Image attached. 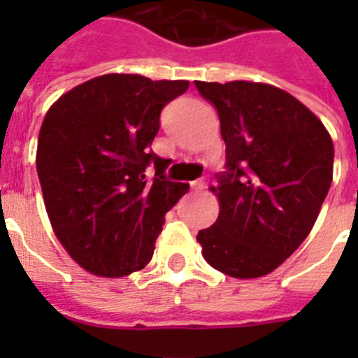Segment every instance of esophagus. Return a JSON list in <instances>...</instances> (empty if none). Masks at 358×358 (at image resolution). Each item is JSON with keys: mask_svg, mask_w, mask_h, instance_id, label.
I'll list each match as a JSON object with an SVG mask.
<instances>
[{"mask_svg": "<svg viewBox=\"0 0 358 358\" xmlns=\"http://www.w3.org/2000/svg\"><path fill=\"white\" fill-rule=\"evenodd\" d=\"M208 181H206V177H201V179H197V181L192 182V188L194 189H204L206 188Z\"/></svg>", "mask_w": 358, "mask_h": 358, "instance_id": "obj_1", "label": "esophagus"}]
</instances>
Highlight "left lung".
Wrapping results in <instances>:
<instances>
[{
	"label": "left lung",
	"mask_w": 358,
	"mask_h": 358,
	"mask_svg": "<svg viewBox=\"0 0 358 358\" xmlns=\"http://www.w3.org/2000/svg\"><path fill=\"white\" fill-rule=\"evenodd\" d=\"M213 103L226 143L213 226L197 242L213 268L249 280L273 273L314 227L334 176L321 120L287 91L260 82H195Z\"/></svg>",
	"instance_id": "obj_1"
}]
</instances>
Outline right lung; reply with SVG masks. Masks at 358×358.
<instances>
[{
	"label": "right lung",
	"instance_id": "1",
	"mask_svg": "<svg viewBox=\"0 0 358 358\" xmlns=\"http://www.w3.org/2000/svg\"><path fill=\"white\" fill-rule=\"evenodd\" d=\"M188 85L109 73L73 87L44 116L36 159L44 206L87 273L122 278L143 268L164 213L189 189L166 179L170 159L150 148L161 110Z\"/></svg>",
	"mask_w": 358,
	"mask_h": 358
}]
</instances>
